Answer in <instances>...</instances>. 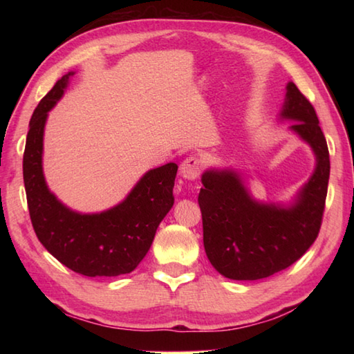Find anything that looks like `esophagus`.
<instances>
[{
  "label": "esophagus",
  "mask_w": 354,
  "mask_h": 354,
  "mask_svg": "<svg viewBox=\"0 0 354 354\" xmlns=\"http://www.w3.org/2000/svg\"><path fill=\"white\" fill-rule=\"evenodd\" d=\"M179 170H181V175L185 179H190V181H193V179H196L201 175V170H202L201 160L198 156H187L183 161L181 169Z\"/></svg>",
  "instance_id": "obj_1"
}]
</instances>
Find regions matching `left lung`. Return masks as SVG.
<instances>
[{
    "label": "left lung",
    "instance_id": "8db88e82",
    "mask_svg": "<svg viewBox=\"0 0 354 354\" xmlns=\"http://www.w3.org/2000/svg\"><path fill=\"white\" fill-rule=\"evenodd\" d=\"M281 117L297 122L290 129L317 155V169L292 207L255 202L234 171L202 175L198 202L205 252L216 270L231 280H260L280 272L301 259L319 234L330 176L328 147L315 108L292 82Z\"/></svg>",
    "mask_w": 354,
    "mask_h": 354
}]
</instances>
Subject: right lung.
I'll list each match as a JSON object with an SVG mask.
<instances>
[{"mask_svg": "<svg viewBox=\"0 0 354 354\" xmlns=\"http://www.w3.org/2000/svg\"><path fill=\"white\" fill-rule=\"evenodd\" d=\"M73 73L56 82L37 104L27 133L22 171L33 230L53 257L85 277L129 274L145 259L158 225L173 207L178 165L147 171L122 204L100 214H79L56 199L42 173L44 126Z\"/></svg>", "mask_w": 354, "mask_h": 354, "instance_id": "right-lung-1", "label": "right lung"}]
</instances>
